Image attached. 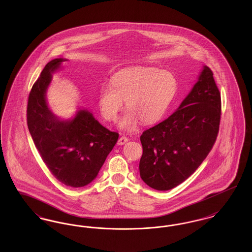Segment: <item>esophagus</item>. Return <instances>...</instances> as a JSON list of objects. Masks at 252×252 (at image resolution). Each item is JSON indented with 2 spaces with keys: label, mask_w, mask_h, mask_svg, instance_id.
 Here are the masks:
<instances>
[{
  "label": "esophagus",
  "mask_w": 252,
  "mask_h": 252,
  "mask_svg": "<svg viewBox=\"0 0 252 252\" xmlns=\"http://www.w3.org/2000/svg\"><path fill=\"white\" fill-rule=\"evenodd\" d=\"M127 141H128V139L126 136H122V137H120V139L118 140V144L119 145H123V144L127 143Z\"/></svg>",
  "instance_id": "esophagus-1"
}]
</instances>
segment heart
I'll use <instances>...</instances> for the list:
<instances>
[{"label": "heart", "mask_w": 252, "mask_h": 252, "mask_svg": "<svg viewBox=\"0 0 252 252\" xmlns=\"http://www.w3.org/2000/svg\"><path fill=\"white\" fill-rule=\"evenodd\" d=\"M99 94V110L108 122L118 119L126 101L128 109L120 126L133 130L140 121L151 125L160 120L167 112L178 89V81L172 72L154 67H143L116 72Z\"/></svg>", "instance_id": "b5f03b06"}]
</instances>
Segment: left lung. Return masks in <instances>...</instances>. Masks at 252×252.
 Wrapping results in <instances>:
<instances>
[{
	"mask_svg": "<svg viewBox=\"0 0 252 252\" xmlns=\"http://www.w3.org/2000/svg\"><path fill=\"white\" fill-rule=\"evenodd\" d=\"M221 94L213 71H203L191 93L167 119L144 130L140 176L151 188L167 191L187 180L212 150L219 131Z\"/></svg>",
	"mask_w": 252,
	"mask_h": 252,
	"instance_id": "8db88e82",
	"label": "left lung"
}]
</instances>
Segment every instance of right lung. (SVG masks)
<instances>
[{
	"label": "right lung",
	"instance_id": "1",
	"mask_svg": "<svg viewBox=\"0 0 252 252\" xmlns=\"http://www.w3.org/2000/svg\"><path fill=\"white\" fill-rule=\"evenodd\" d=\"M67 60L46 64L33 85L27 103V126L36 148L51 174L66 186L83 187L94 180L119 134L99 124L93 114L79 110L71 121H60L46 103L52 72Z\"/></svg>",
	"mask_w": 252,
	"mask_h": 252
}]
</instances>
